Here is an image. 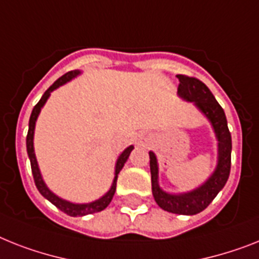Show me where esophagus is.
Masks as SVG:
<instances>
[{"label":"esophagus","instance_id":"1","mask_svg":"<svg viewBox=\"0 0 259 259\" xmlns=\"http://www.w3.org/2000/svg\"><path fill=\"white\" fill-rule=\"evenodd\" d=\"M139 144H144V142H143V140H139Z\"/></svg>","mask_w":259,"mask_h":259}]
</instances>
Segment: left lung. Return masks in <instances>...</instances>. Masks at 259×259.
I'll use <instances>...</instances> for the list:
<instances>
[{"mask_svg": "<svg viewBox=\"0 0 259 259\" xmlns=\"http://www.w3.org/2000/svg\"><path fill=\"white\" fill-rule=\"evenodd\" d=\"M180 80L177 93L181 98L189 102H194L196 106L206 115L211 121L214 132L219 139V165L202 187L185 194H168L159 188L157 184V161L153 152H149V166H151V181L155 201L160 208L176 214H197L208 208L222 188L225 187L229 179L232 165V136H230L225 112L215 100L210 90L200 79L179 74Z\"/></svg>", "mask_w": 259, "mask_h": 259, "instance_id": "left-lung-1", "label": "left lung"}]
</instances>
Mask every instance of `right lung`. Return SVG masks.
<instances>
[{"instance_id":"obj_1","label":"right lung","mask_w":259,"mask_h":259,"mask_svg":"<svg viewBox=\"0 0 259 259\" xmlns=\"http://www.w3.org/2000/svg\"><path fill=\"white\" fill-rule=\"evenodd\" d=\"M79 71H68L66 72L65 75H62L61 78H58L50 87H49L45 94L42 95V98L39 99L35 106L33 108V112L30 115V120H29V131H27V136H26V148H27V155H29L30 159V165H31V172H33V177H34V183H35V187L39 191V193L44 196L45 198H48L49 201L51 204H54L59 210H62L66 214L71 215V217H78V215H86V214H93V213H98V211H102L103 209H106L108 205H110L111 200L114 197L115 191H116V181H117V175L121 170V168L124 166L125 161H127L128 156L131 153V151L134 149V145H130L127 149H125L124 152L121 153L119 156V159L116 161V169H115V179L114 183H112V187L106 194H104L103 197L99 198V200H96V201L91 202V204H71V202L65 201V200H62V198L57 197L54 193H51L50 191L48 189V187L45 185L44 180H42V177H40L39 173V168H38L37 164V159H35V155H34V147H33V136H34V127H35V120H37L38 114H39L40 108L46 103V100L50 96V93L53 90L58 89L62 84H65L66 82H68L70 79L74 78L75 75H78Z\"/></svg>"}]
</instances>
